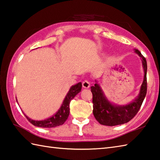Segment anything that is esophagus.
<instances>
[{
    "label": "esophagus",
    "mask_w": 160,
    "mask_h": 160,
    "mask_svg": "<svg viewBox=\"0 0 160 160\" xmlns=\"http://www.w3.org/2000/svg\"><path fill=\"white\" fill-rule=\"evenodd\" d=\"M82 87L84 89H89L90 87V82L88 80H84L82 82Z\"/></svg>",
    "instance_id": "esophagus-1"
}]
</instances>
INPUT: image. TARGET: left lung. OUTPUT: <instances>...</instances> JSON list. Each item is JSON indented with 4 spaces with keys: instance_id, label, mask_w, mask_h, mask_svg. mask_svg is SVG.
I'll list each match as a JSON object with an SVG mask.
<instances>
[{
    "instance_id": "obj_1",
    "label": "left lung",
    "mask_w": 160,
    "mask_h": 160,
    "mask_svg": "<svg viewBox=\"0 0 160 160\" xmlns=\"http://www.w3.org/2000/svg\"><path fill=\"white\" fill-rule=\"evenodd\" d=\"M134 51L141 58L144 75L140 93L131 102L126 105L113 104L107 99L96 80L94 86L91 87V91L93 94V115L100 124L113 127L127 123L135 117L142 106L147 91V63L140 51L135 49Z\"/></svg>"
}]
</instances>
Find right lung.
Here are the masks:
<instances>
[{"mask_svg":"<svg viewBox=\"0 0 160 160\" xmlns=\"http://www.w3.org/2000/svg\"><path fill=\"white\" fill-rule=\"evenodd\" d=\"M82 89V83L78 82L75 85L71 86L69 91H68L67 96L64 98L59 110L54 114L53 116L50 117L44 120H33L29 118L25 114V117L27 119L31 122V123L38 127L42 128H52L56 127L58 126L63 124L65 121L67 120L69 115V104L71 100L80 93ZM17 101V100H16Z\"/></svg>","mask_w":160,"mask_h":160,"instance_id":"add662e5","label":"right lung"}]
</instances>
